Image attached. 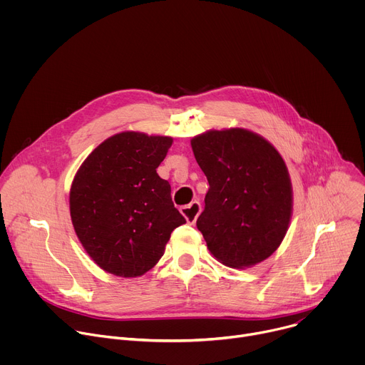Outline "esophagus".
<instances>
[{
  "mask_svg": "<svg viewBox=\"0 0 365 365\" xmlns=\"http://www.w3.org/2000/svg\"><path fill=\"white\" fill-rule=\"evenodd\" d=\"M180 212H182V215L186 218V221L189 224H195L197 217H199V214H200V203L197 200H193L189 205L182 206L180 207Z\"/></svg>",
  "mask_w": 365,
  "mask_h": 365,
  "instance_id": "1",
  "label": "esophagus"
}]
</instances>
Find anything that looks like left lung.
<instances>
[{
  "instance_id": "obj_1",
  "label": "left lung",
  "mask_w": 365,
  "mask_h": 365,
  "mask_svg": "<svg viewBox=\"0 0 365 365\" xmlns=\"http://www.w3.org/2000/svg\"><path fill=\"white\" fill-rule=\"evenodd\" d=\"M190 145L210 183L196 221L207 250L231 269L264 262L286 237L293 212L292 180L280 153L238 127L207 130Z\"/></svg>"
}]
</instances>
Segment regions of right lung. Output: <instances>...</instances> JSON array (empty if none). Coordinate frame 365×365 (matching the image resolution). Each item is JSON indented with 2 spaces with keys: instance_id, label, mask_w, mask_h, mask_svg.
I'll return each mask as SVG.
<instances>
[{
  "instance_id": "1",
  "label": "right lung",
  "mask_w": 365,
  "mask_h": 365,
  "mask_svg": "<svg viewBox=\"0 0 365 365\" xmlns=\"http://www.w3.org/2000/svg\"><path fill=\"white\" fill-rule=\"evenodd\" d=\"M173 143L168 135L123 131L102 141L78 169L69 193L73 230L93 263L118 277L158 264L170 234L186 220L155 169Z\"/></svg>"
}]
</instances>
